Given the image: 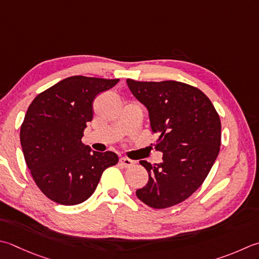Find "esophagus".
<instances>
[{
    "instance_id": "34e87169",
    "label": "esophagus",
    "mask_w": 259,
    "mask_h": 259,
    "mask_svg": "<svg viewBox=\"0 0 259 259\" xmlns=\"http://www.w3.org/2000/svg\"><path fill=\"white\" fill-rule=\"evenodd\" d=\"M120 164L122 165L123 167H125V168H129V167H131V166L135 164V161L129 159V158H125V157H121V158H120Z\"/></svg>"
}]
</instances>
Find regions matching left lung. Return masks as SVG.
<instances>
[{
	"instance_id": "obj_1",
	"label": "left lung",
	"mask_w": 259,
	"mask_h": 259,
	"mask_svg": "<svg viewBox=\"0 0 259 259\" xmlns=\"http://www.w3.org/2000/svg\"><path fill=\"white\" fill-rule=\"evenodd\" d=\"M126 84L148 110L151 131L158 135L155 148L163 153L159 164L140 160L149 180L136 195L154 209L179 204L202 185L219 154V114L209 98L189 84L130 78Z\"/></svg>"
}]
</instances>
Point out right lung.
<instances>
[{
  "label": "right lung",
  "instance_id": "1",
  "mask_svg": "<svg viewBox=\"0 0 259 259\" xmlns=\"http://www.w3.org/2000/svg\"><path fill=\"white\" fill-rule=\"evenodd\" d=\"M119 79L72 76L35 96L20 130L28 168L42 193L75 205L94 193L104 169L118 163L112 151H92L82 143L93 119V101Z\"/></svg>",
  "mask_w": 259,
  "mask_h": 259
}]
</instances>
